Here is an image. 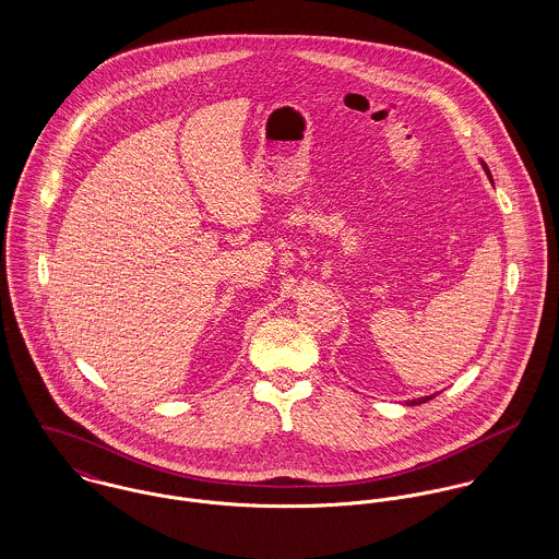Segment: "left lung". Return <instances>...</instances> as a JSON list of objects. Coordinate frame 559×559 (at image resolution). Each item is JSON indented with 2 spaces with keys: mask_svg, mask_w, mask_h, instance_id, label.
I'll return each instance as SVG.
<instances>
[{
  "mask_svg": "<svg viewBox=\"0 0 559 559\" xmlns=\"http://www.w3.org/2000/svg\"><path fill=\"white\" fill-rule=\"evenodd\" d=\"M481 163V167H484V171H486V176L490 178V182H492V176H490V169H488V165L484 163V160H479ZM435 399V394H430V396H421V399H415V400H406V404L408 406H413V404H424V402H428V400Z\"/></svg>",
  "mask_w": 559,
  "mask_h": 559,
  "instance_id": "obj_1",
  "label": "left lung"
}]
</instances>
